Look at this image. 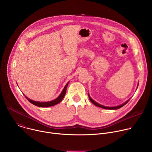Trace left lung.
<instances>
[{
    "label": "left lung",
    "instance_id": "obj_1",
    "mask_svg": "<svg viewBox=\"0 0 152 152\" xmlns=\"http://www.w3.org/2000/svg\"><path fill=\"white\" fill-rule=\"evenodd\" d=\"M138 86H137V88H138ZM88 97H89L90 100L94 105H96V106H98V107L103 108V109H106V110H118V109H119V108H120V107H123L124 105H125V104L130 100V99H130L127 100L126 102H125L124 103H123V104H120V105H118V106H117L109 107V106H103V105H102V104L98 103L97 102H96V101H94V100H93V99H91V97H90V96L89 95V94H88Z\"/></svg>",
    "mask_w": 152,
    "mask_h": 152
}]
</instances>
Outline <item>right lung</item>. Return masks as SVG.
Instances as JSON below:
<instances>
[{
	"label": "right lung",
	"mask_w": 152,
	"mask_h": 152,
	"mask_svg": "<svg viewBox=\"0 0 152 152\" xmlns=\"http://www.w3.org/2000/svg\"><path fill=\"white\" fill-rule=\"evenodd\" d=\"M69 82L66 85V86H64V89L62 90V92L61 93V94H59V96L55 99L50 101V102H37V101H34L30 99H29L28 97H27L26 96H25V97L28 100V101L29 102H31V103H32L33 104L38 106V107H50V106H54L55 104H57L58 103H59L60 102H61V100L63 99L64 97L65 96V94L66 93V90H67V87L68 86Z\"/></svg>",
	"instance_id": "right-lung-1"
}]
</instances>
